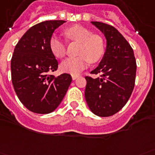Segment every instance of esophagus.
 <instances>
[{
  "mask_svg": "<svg viewBox=\"0 0 155 155\" xmlns=\"http://www.w3.org/2000/svg\"><path fill=\"white\" fill-rule=\"evenodd\" d=\"M78 77H79V75H77V74H72V80L73 81H74L75 79H77Z\"/></svg>",
  "mask_w": 155,
  "mask_h": 155,
  "instance_id": "34e87169",
  "label": "esophagus"
}]
</instances>
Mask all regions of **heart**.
Segmentation results:
<instances>
[{
	"instance_id": "1",
	"label": "heart",
	"mask_w": 155,
	"mask_h": 155,
	"mask_svg": "<svg viewBox=\"0 0 155 155\" xmlns=\"http://www.w3.org/2000/svg\"><path fill=\"white\" fill-rule=\"evenodd\" d=\"M64 34L70 41L81 42L78 54L75 57H69L63 61L60 68L63 72L75 74L84 69L89 64L97 63L105 53V44L103 38L80 25H73L66 28ZM49 48L51 53L57 58H63L66 54V42L56 34L49 40Z\"/></svg>"
}]
</instances>
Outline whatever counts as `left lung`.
Masks as SVG:
<instances>
[{"label":"left lung","mask_w":155,"mask_h":155,"mask_svg":"<svg viewBox=\"0 0 155 155\" xmlns=\"http://www.w3.org/2000/svg\"><path fill=\"white\" fill-rule=\"evenodd\" d=\"M104 33L107 49L98 66L91 71L100 77L85 76V100L93 113L99 117L114 115L126 105L135 86L136 61L132 48L113 26L93 21Z\"/></svg>","instance_id":"obj_1"}]
</instances>
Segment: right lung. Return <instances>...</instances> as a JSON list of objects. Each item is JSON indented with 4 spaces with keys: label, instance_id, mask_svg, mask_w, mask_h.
Returning a JSON list of instances; mask_svg holds the SVG:
<instances>
[{
    "label": "right lung",
    "instance_id": "1",
    "mask_svg": "<svg viewBox=\"0 0 155 155\" xmlns=\"http://www.w3.org/2000/svg\"><path fill=\"white\" fill-rule=\"evenodd\" d=\"M64 20H47L31 27L19 39L10 61L11 80L18 98L29 111L39 114L53 112L66 94L72 78L67 73L50 74L58 62L49 40Z\"/></svg>",
    "mask_w": 155,
    "mask_h": 155
}]
</instances>
